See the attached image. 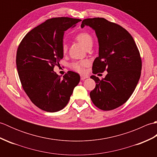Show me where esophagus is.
<instances>
[{
  "mask_svg": "<svg viewBox=\"0 0 157 157\" xmlns=\"http://www.w3.org/2000/svg\"><path fill=\"white\" fill-rule=\"evenodd\" d=\"M80 78H81L82 80H84V79H86V78H88V76H87V75H80Z\"/></svg>",
  "mask_w": 157,
  "mask_h": 157,
  "instance_id": "34e87169",
  "label": "esophagus"
}]
</instances>
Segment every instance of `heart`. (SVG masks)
<instances>
[{
    "label": "heart",
    "mask_w": 157,
    "mask_h": 157,
    "mask_svg": "<svg viewBox=\"0 0 157 157\" xmlns=\"http://www.w3.org/2000/svg\"><path fill=\"white\" fill-rule=\"evenodd\" d=\"M75 40L80 44L85 49H87L92 46L93 40L92 36L88 34L87 32H82L79 33L75 36ZM62 51L63 52L66 53L67 51V46L65 43H63L62 46ZM88 63L86 61H82L80 62H76L73 63L71 65V67L75 71L82 73L84 71V67L88 65Z\"/></svg>",
    "instance_id": "heart-1"
}]
</instances>
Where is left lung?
I'll use <instances>...</instances> for the list:
<instances>
[{"label":"left lung","instance_id":"left-lung-1","mask_svg":"<svg viewBox=\"0 0 157 157\" xmlns=\"http://www.w3.org/2000/svg\"><path fill=\"white\" fill-rule=\"evenodd\" d=\"M86 25L95 31L99 46L92 73L107 71L101 80L90 76L96 84L90 96L100 109H115L128 101L138 84L142 69L140 55L131 34L119 25L97 17L83 20L82 28Z\"/></svg>","mask_w":157,"mask_h":157}]
</instances>
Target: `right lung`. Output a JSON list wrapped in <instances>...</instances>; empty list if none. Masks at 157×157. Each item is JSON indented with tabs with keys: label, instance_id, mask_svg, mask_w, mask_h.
I'll use <instances>...</instances> for the list:
<instances>
[{
	"label": "right lung",
	"instance_id": "right-lung-1",
	"mask_svg": "<svg viewBox=\"0 0 157 157\" xmlns=\"http://www.w3.org/2000/svg\"><path fill=\"white\" fill-rule=\"evenodd\" d=\"M81 21L69 17L48 19L28 32L19 46L16 65L22 87L43 111L54 113L63 109L80 81L79 75L71 71L61 78L54 67L63 58L65 32Z\"/></svg>",
	"mask_w": 157,
	"mask_h": 157
}]
</instances>
